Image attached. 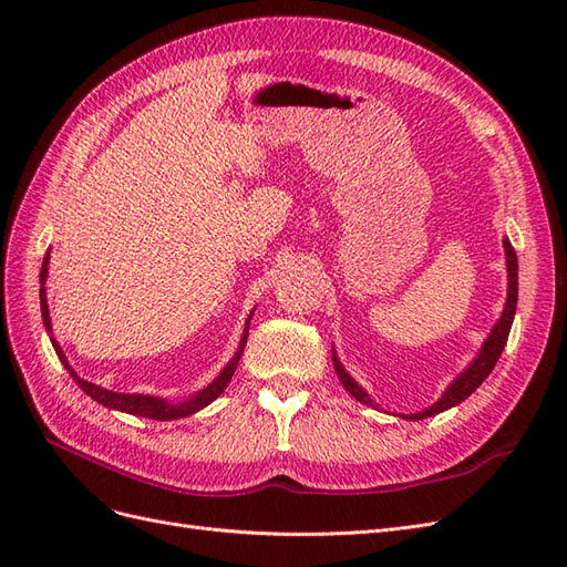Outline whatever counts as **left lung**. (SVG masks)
<instances>
[{"label": "left lung", "instance_id": "obj_1", "mask_svg": "<svg viewBox=\"0 0 567 567\" xmlns=\"http://www.w3.org/2000/svg\"><path fill=\"white\" fill-rule=\"evenodd\" d=\"M504 252H506V271H508V288H506V305H504V312L502 317L496 319V323L492 326L489 336L485 338L483 348H480V352L475 354L473 362L463 369L456 379L447 385V390L442 392V398L431 404L423 411H416V414H398L400 419H409V421H421V419H427V416H435V414H442V411H447L456 404H461L466 398H471V394L483 385V381L487 379V375L492 373L494 364L499 362V357L504 352V346L508 340V333H511V323H513V317H516V305H518V257H516V250H513L508 238H504ZM333 369L338 373V379L342 383V388H346L352 398L357 402L362 404H369V406H375L379 409V404H373L371 394L359 385L352 375L346 371V367L340 364V359L333 350Z\"/></svg>", "mask_w": 567, "mask_h": 567}]
</instances>
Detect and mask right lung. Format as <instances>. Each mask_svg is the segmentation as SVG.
<instances>
[{"label":"right lung","mask_w":567,"mask_h":567,"mask_svg":"<svg viewBox=\"0 0 567 567\" xmlns=\"http://www.w3.org/2000/svg\"><path fill=\"white\" fill-rule=\"evenodd\" d=\"M47 277H49V252L44 257L42 262V271H40V307H42V321H44V329L51 338V346H54L61 364L68 369V373H71V379L80 385L82 392H87L90 398L99 404H104L109 409H115V411H125V414H132V416H144V419H153V421H175V419H184V416H192L196 414V411H200L203 406H208L210 402H215L221 392H225V388L229 385L231 375L238 367V359H241L244 354V348H246V340H248V323L252 319V312L246 321V329H244V336H241V342H238V350L234 352V357L229 359V364L219 371L217 379L213 383L205 385L203 390H198L196 394H188L186 400H179V402H169V400H163V398H153V394H136V392H113V390H106L101 388L96 383H90L84 381L78 375V371L68 364V359L61 350V346L56 342L54 333H51V319H49V305H47Z\"/></svg>","instance_id":"obj_1"}]
</instances>
